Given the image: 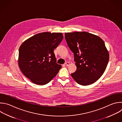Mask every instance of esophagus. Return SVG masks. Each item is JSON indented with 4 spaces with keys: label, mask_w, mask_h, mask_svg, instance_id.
<instances>
[{
    "label": "esophagus",
    "mask_w": 122,
    "mask_h": 122,
    "mask_svg": "<svg viewBox=\"0 0 122 122\" xmlns=\"http://www.w3.org/2000/svg\"><path fill=\"white\" fill-rule=\"evenodd\" d=\"M69 65H70V63L69 62H66L65 63V65H66V66H68Z\"/></svg>",
    "instance_id": "esophagus-1"
}]
</instances>
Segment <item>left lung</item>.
I'll return each mask as SVG.
<instances>
[{
  "label": "left lung",
  "mask_w": 122,
  "mask_h": 122,
  "mask_svg": "<svg viewBox=\"0 0 122 122\" xmlns=\"http://www.w3.org/2000/svg\"><path fill=\"white\" fill-rule=\"evenodd\" d=\"M65 35L76 66L75 72L71 74L72 77L81 85L94 83L104 72L109 60L104 41L86 31L66 32Z\"/></svg>",
  "instance_id": "left-lung-1"
}]
</instances>
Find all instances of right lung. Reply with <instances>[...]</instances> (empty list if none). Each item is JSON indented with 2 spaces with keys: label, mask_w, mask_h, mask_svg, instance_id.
<instances>
[{
  "label": "right lung",
  "mask_w": 122,
  "mask_h": 122,
  "mask_svg": "<svg viewBox=\"0 0 122 122\" xmlns=\"http://www.w3.org/2000/svg\"><path fill=\"white\" fill-rule=\"evenodd\" d=\"M63 38L62 33L44 32L28 38L19 48L18 65L24 75L33 83L44 85L56 76L61 68L54 50Z\"/></svg>",
  "instance_id": "add662e5"
}]
</instances>
